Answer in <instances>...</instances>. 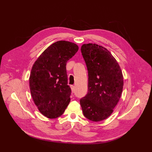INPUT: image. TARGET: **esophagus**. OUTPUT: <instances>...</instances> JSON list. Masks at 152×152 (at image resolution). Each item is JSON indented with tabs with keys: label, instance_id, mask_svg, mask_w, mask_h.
<instances>
[{
	"label": "esophagus",
	"instance_id": "1",
	"mask_svg": "<svg viewBox=\"0 0 152 152\" xmlns=\"http://www.w3.org/2000/svg\"><path fill=\"white\" fill-rule=\"evenodd\" d=\"M70 87H71V89H72V91L74 93V88H75V87H74V86H73V85L70 86Z\"/></svg>",
	"mask_w": 152,
	"mask_h": 152
}]
</instances>
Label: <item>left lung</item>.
<instances>
[{
    "label": "left lung",
    "mask_w": 152,
    "mask_h": 152,
    "mask_svg": "<svg viewBox=\"0 0 152 152\" xmlns=\"http://www.w3.org/2000/svg\"><path fill=\"white\" fill-rule=\"evenodd\" d=\"M81 52L88 70V91L80 99L83 114L93 121L108 118L121 97L124 78L110 52L96 44H86Z\"/></svg>",
    "instance_id": "1"
}]
</instances>
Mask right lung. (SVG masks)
Wrapping results in <instances>:
<instances>
[{"label": "right lung", "instance_id": "right-lung-1", "mask_svg": "<svg viewBox=\"0 0 152 152\" xmlns=\"http://www.w3.org/2000/svg\"><path fill=\"white\" fill-rule=\"evenodd\" d=\"M78 50L76 44L61 40L51 44L35 61L29 77L31 96L48 118L62 115L70 101L66 65Z\"/></svg>", "mask_w": 152, "mask_h": 152}]
</instances>
